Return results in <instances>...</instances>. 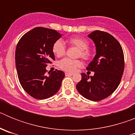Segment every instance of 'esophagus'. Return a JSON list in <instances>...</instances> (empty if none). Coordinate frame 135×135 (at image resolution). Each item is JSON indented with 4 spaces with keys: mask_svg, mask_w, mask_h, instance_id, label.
<instances>
[{
    "mask_svg": "<svg viewBox=\"0 0 135 135\" xmlns=\"http://www.w3.org/2000/svg\"><path fill=\"white\" fill-rule=\"evenodd\" d=\"M73 74L72 73H68V72H65V76H72Z\"/></svg>",
    "mask_w": 135,
    "mask_h": 135,
    "instance_id": "esophagus-1",
    "label": "esophagus"
}]
</instances>
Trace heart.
<instances>
[{
	"label": "heart",
	"instance_id": "b5f03b06",
	"mask_svg": "<svg viewBox=\"0 0 135 135\" xmlns=\"http://www.w3.org/2000/svg\"><path fill=\"white\" fill-rule=\"evenodd\" d=\"M70 45L76 47L79 49L78 57H82L84 60H89L93 56V53L89 50V42L86 39L80 37H72L68 40ZM53 52L57 57H61L65 53V46L61 40H57L53 45ZM82 65V62L80 60H72L68 58H64L59 62V66L64 71L73 72Z\"/></svg>",
	"mask_w": 135,
	"mask_h": 135
}]
</instances>
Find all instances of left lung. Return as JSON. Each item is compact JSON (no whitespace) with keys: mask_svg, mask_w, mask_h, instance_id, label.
<instances>
[{"mask_svg":"<svg viewBox=\"0 0 135 135\" xmlns=\"http://www.w3.org/2000/svg\"><path fill=\"white\" fill-rule=\"evenodd\" d=\"M88 36L95 43L96 55L87 70L93 76L82 73L76 89L82 96L93 101L107 98L118 88L124 69L123 50L119 42L110 34L96 30Z\"/></svg>","mask_w":135,"mask_h":135,"instance_id":"obj_1","label":"left lung"}]
</instances>
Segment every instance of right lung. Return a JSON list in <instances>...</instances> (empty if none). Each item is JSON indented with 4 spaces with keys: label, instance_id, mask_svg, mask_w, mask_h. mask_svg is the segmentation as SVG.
<instances>
[{
    "label": "right lung",
    "instance_id": "add662e5",
    "mask_svg": "<svg viewBox=\"0 0 135 135\" xmlns=\"http://www.w3.org/2000/svg\"><path fill=\"white\" fill-rule=\"evenodd\" d=\"M61 37L54 30L37 27L26 33L17 45L15 65L21 86L31 97L46 99L59 90L65 77L56 70L46 75V67L55 60L53 45Z\"/></svg>",
    "mask_w": 135,
    "mask_h": 135
}]
</instances>
